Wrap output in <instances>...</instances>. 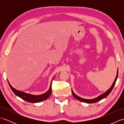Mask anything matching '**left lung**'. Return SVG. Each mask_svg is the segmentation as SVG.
I'll return each mask as SVG.
<instances>
[{
    "label": "left lung",
    "mask_w": 124,
    "mask_h": 124,
    "mask_svg": "<svg viewBox=\"0 0 124 124\" xmlns=\"http://www.w3.org/2000/svg\"><path fill=\"white\" fill-rule=\"evenodd\" d=\"M118 70L117 71V74L116 77V79H115V80L114 81V83H113L112 85L111 86V87H110V88L109 89L108 91H107L106 93L101 95L99 96V97H96V98H95V99H92V100H87V99L81 98V97L78 96L77 95H76L74 93H73V91L71 89V91H72V93L73 96H74V97H75L76 99H77L78 100H79V101H81V102H85V103H95V102H98V101H100V100H101L104 99V98H105V97H106L107 96H108V95L110 93V92H111L113 88H114V87L115 84H116V82L117 79V77H118Z\"/></svg>",
    "instance_id": "8db88e82"
}]
</instances>
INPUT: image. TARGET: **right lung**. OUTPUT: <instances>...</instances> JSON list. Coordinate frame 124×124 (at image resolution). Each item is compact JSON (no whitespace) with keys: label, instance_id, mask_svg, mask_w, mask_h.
I'll list each match as a JSON object with an SVG mask.
<instances>
[{"label":"right lung","instance_id":"obj_1","mask_svg":"<svg viewBox=\"0 0 124 124\" xmlns=\"http://www.w3.org/2000/svg\"><path fill=\"white\" fill-rule=\"evenodd\" d=\"M8 83L10 88H11L12 91L14 92V93L16 95L21 97L22 99L24 100L25 101L28 102L37 103V102H39L44 101V100L47 99L50 96V95L51 94L52 92V83L51 84V85H50V87L48 89V91H47L46 93H44V94L40 95H33L25 93L23 92L17 91L16 89H15V88H13V87L10 85V84L8 82Z\"/></svg>","mask_w":124,"mask_h":124}]
</instances>
